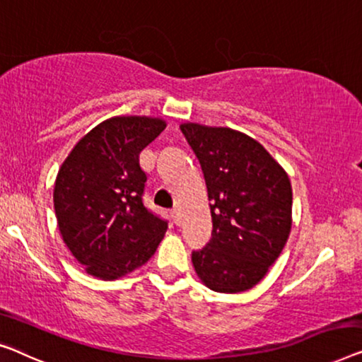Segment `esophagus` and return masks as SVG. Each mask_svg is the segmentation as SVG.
Wrapping results in <instances>:
<instances>
[{
	"label": "esophagus",
	"instance_id": "obj_1",
	"mask_svg": "<svg viewBox=\"0 0 362 362\" xmlns=\"http://www.w3.org/2000/svg\"><path fill=\"white\" fill-rule=\"evenodd\" d=\"M170 216H172V219H174V223L177 224V226H179L180 224V211H179V209H172V211H170Z\"/></svg>",
	"mask_w": 362,
	"mask_h": 362
}]
</instances>
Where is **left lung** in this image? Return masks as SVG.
<instances>
[{"label": "left lung", "mask_w": 362, "mask_h": 362, "mask_svg": "<svg viewBox=\"0 0 362 362\" xmlns=\"http://www.w3.org/2000/svg\"><path fill=\"white\" fill-rule=\"evenodd\" d=\"M180 129L202 164L211 202V240L192 253L195 273L216 293H242L265 278L288 242L291 180L249 134L192 122Z\"/></svg>", "instance_id": "8db88e82"}]
</instances>
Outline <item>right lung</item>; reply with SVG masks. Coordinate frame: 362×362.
I'll return each instance as SVG.
<instances>
[{"instance_id": "1", "label": "right lung", "mask_w": 362, "mask_h": 362, "mask_svg": "<svg viewBox=\"0 0 362 362\" xmlns=\"http://www.w3.org/2000/svg\"><path fill=\"white\" fill-rule=\"evenodd\" d=\"M156 117H112L76 143L58 170L53 204L73 257L93 276L113 281L143 267L167 223L143 204L139 153L164 132Z\"/></svg>"}]
</instances>
